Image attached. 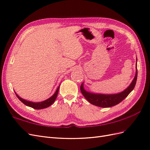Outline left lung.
<instances>
[{
  "instance_id": "1",
  "label": "left lung",
  "mask_w": 150,
  "mask_h": 150,
  "mask_svg": "<svg viewBox=\"0 0 150 150\" xmlns=\"http://www.w3.org/2000/svg\"><path fill=\"white\" fill-rule=\"evenodd\" d=\"M137 57L136 64V73L132 82L124 91L115 94H102L98 93H93L86 91L84 88V83L81 84V91L84 98L94 106L101 108H110L114 106L121 103L125 99L128 94L133 90L137 80Z\"/></svg>"
}]
</instances>
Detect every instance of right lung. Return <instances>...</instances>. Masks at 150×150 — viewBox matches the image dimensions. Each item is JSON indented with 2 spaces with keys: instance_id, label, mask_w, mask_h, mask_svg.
<instances>
[{
  "instance_id": "right-lung-1",
  "label": "right lung",
  "mask_w": 150,
  "mask_h": 150,
  "mask_svg": "<svg viewBox=\"0 0 150 150\" xmlns=\"http://www.w3.org/2000/svg\"><path fill=\"white\" fill-rule=\"evenodd\" d=\"M59 86H60V85L59 86V87L57 88L56 92L54 93V94L52 95V96H51L49 98L47 99L46 100H44V101H41V102L35 103V102H33V101L25 100V99L21 98L16 92H15V93L16 94L17 97L19 98V100L22 103H23L24 104H25L26 106L31 107V108H33L34 109H35V110H41V109L46 108L50 106L51 105V104H52L54 103V101H55L56 99L57 96L59 89Z\"/></svg>"
}]
</instances>
